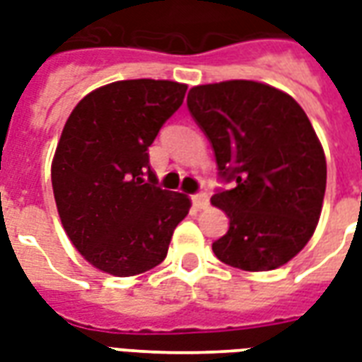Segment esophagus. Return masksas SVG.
<instances>
[{"label":"esophagus","mask_w":362,"mask_h":362,"mask_svg":"<svg viewBox=\"0 0 362 362\" xmlns=\"http://www.w3.org/2000/svg\"><path fill=\"white\" fill-rule=\"evenodd\" d=\"M192 202L196 205L197 209H205L207 205H209V196L205 194V192H199V194H194L192 196Z\"/></svg>","instance_id":"obj_1"}]
</instances>
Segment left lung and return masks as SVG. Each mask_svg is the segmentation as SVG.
I'll return each mask as SVG.
<instances>
[{
	"label": "left lung",
	"mask_w": 362,
	"mask_h": 362,
	"mask_svg": "<svg viewBox=\"0 0 362 362\" xmlns=\"http://www.w3.org/2000/svg\"><path fill=\"white\" fill-rule=\"evenodd\" d=\"M188 110L211 143L221 180L211 204L228 230L215 256L244 272H269L303 250L326 194V157L293 96L258 81L197 85Z\"/></svg>",
	"instance_id": "8db88e82"
}]
</instances>
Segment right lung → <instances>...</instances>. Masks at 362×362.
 Listing matches in <instances>:
<instances>
[{
  "instance_id": "obj_1",
  "label": "right lung",
  "mask_w": 362,
  "mask_h": 362,
  "mask_svg": "<svg viewBox=\"0 0 362 362\" xmlns=\"http://www.w3.org/2000/svg\"><path fill=\"white\" fill-rule=\"evenodd\" d=\"M188 85L116 81L69 114L52 160V188L69 240L90 266L129 277L166 258L189 197L157 186L149 147Z\"/></svg>"
}]
</instances>
